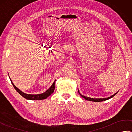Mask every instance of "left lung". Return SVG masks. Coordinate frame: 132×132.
Returning <instances> with one entry per match:
<instances>
[{"label":"left lung","mask_w":132,"mask_h":132,"mask_svg":"<svg viewBox=\"0 0 132 132\" xmlns=\"http://www.w3.org/2000/svg\"><path fill=\"white\" fill-rule=\"evenodd\" d=\"M78 92H79L81 96H82V97H83L84 99H85L87 100L92 101V102H103V101L106 100H108V99H111V98H112V97H113V96H115V95H116V94L117 93V92H118V91H117V92H116V93L113 94V95H112V96H111L110 97H106V98H103V99H94V98H91V97H89L85 96H83V95H82V94H80V92H79V90H78Z\"/></svg>","instance_id":"obj_1"}]
</instances>
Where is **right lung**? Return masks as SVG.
Masks as SVG:
<instances>
[{"label":"right lung","mask_w":132,"mask_h":132,"mask_svg":"<svg viewBox=\"0 0 132 132\" xmlns=\"http://www.w3.org/2000/svg\"><path fill=\"white\" fill-rule=\"evenodd\" d=\"M10 78V77H9ZM10 80L11 82V83L12 84L13 87L15 88L16 90L19 92V94H20L22 96L24 97L25 99H29V100H42V99H46L47 97H49L50 95H51L53 92L54 91L55 89V80L52 85L50 87V88L47 89V90L45 92H44V93H42L40 94H37V95H32V94H27L24 93V92H22L20 90L19 88H18L16 87L15 86V85L13 83L12 80L10 79Z\"/></svg>","instance_id":"right-lung-1"}]
</instances>
